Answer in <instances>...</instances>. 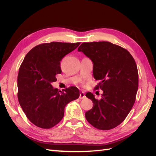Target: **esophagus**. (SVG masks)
<instances>
[{"label":"esophagus","mask_w":156,"mask_h":156,"mask_svg":"<svg viewBox=\"0 0 156 156\" xmlns=\"http://www.w3.org/2000/svg\"><path fill=\"white\" fill-rule=\"evenodd\" d=\"M85 94H84L83 92H80V96H79V98L80 99H84L85 98Z\"/></svg>","instance_id":"esophagus-1"}]
</instances>
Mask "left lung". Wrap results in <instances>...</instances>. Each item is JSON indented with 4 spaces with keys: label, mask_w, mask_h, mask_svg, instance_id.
I'll return each mask as SVG.
<instances>
[{
    "label": "left lung",
    "mask_w": 156,
    "mask_h": 156,
    "mask_svg": "<svg viewBox=\"0 0 156 156\" xmlns=\"http://www.w3.org/2000/svg\"><path fill=\"white\" fill-rule=\"evenodd\" d=\"M78 51L92 61L94 77L100 81L95 88L103 92L100 100L91 92L86 94L94 103L85 113L86 119L98 129L115 128L134 105L139 87L135 61L126 49L108 41L85 42Z\"/></svg>",
    "instance_id": "obj_1"
}]
</instances>
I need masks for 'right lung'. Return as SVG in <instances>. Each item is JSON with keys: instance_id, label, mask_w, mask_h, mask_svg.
Listing matches in <instances>:
<instances>
[{"instance_id": "obj_1", "label": "right lung", "mask_w": 156, "mask_h": 156, "mask_svg": "<svg viewBox=\"0 0 156 156\" xmlns=\"http://www.w3.org/2000/svg\"><path fill=\"white\" fill-rule=\"evenodd\" d=\"M80 43L51 42L40 44L27 54L19 69L18 100L33 124L49 129L59 123L68 103L79 97V90L71 87L61 92L51 83L60 74V61Z\"/></svg>"}]
</instances>
